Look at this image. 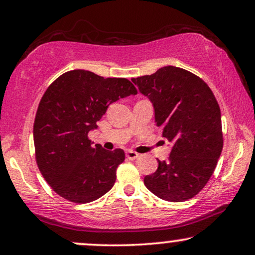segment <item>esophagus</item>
Returning a JSON list of instances; mask_svg holds the SVG:
<instances>
[{"label": "esophagus", "mask_w": 255, "mask_h": 255, "mask_svg": "<svg viewBox=\"0 0 255 255\" xmlns=\"http://www.w3.org/2000/svg\"><path fill=\"white\" fill-rule=\"evenodd\" d=\"M139 156V154L137 152H134V151H127V158L128 159V160H134V159H137Z\"/></svg>", "instance_id": "esophagus-1"}]
</instances>
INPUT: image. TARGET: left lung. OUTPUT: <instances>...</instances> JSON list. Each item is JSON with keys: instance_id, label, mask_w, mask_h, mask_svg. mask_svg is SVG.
I'll return each instance as SVG.
<instances>
[{"instance_id": "1", "label": "left lung", "mask_w": 255, "mask_h": 255, "mask_svg": "<svg viewBox=\"0 0 255 255\" xmlns=\"http://www.w3.org/2000/svg\"><path fill=\"white\" fill-rule=\"evenodd\" d=\"M132 81L152 102L162 137L173 144L168 159L158 160V169L145 176V186L165 201L189 200L208 183L223 149L217 100L201 78L174 66Z\"/></svg>"}]
</instances>
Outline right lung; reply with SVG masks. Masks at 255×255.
Wrapping results in <instances>:
<instances>
[{
	"mask_svg": "<svg viewBox=\"0 0 255 255\" xmlns=\"http://www.w3.org/2000/svg\"><path fill=\"white\" fill-rule=\"evenodd\" d=\"M135 94L128 79H104L85 69L66 72L51 83L38 106L33 141L38 168L58 195L83 204L114 187L125 153L93 146L88 133L111 103Z\"/></svg>",
	"mask_w": 255,
	"mask_h": 255,
	"instance_id": "right-lung-1",
	"label": "right lung"
}]
</instances>
